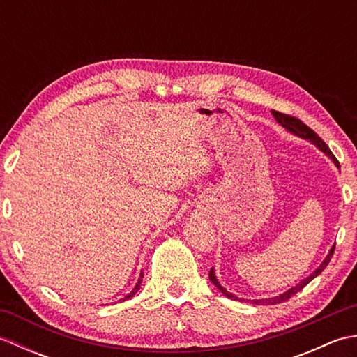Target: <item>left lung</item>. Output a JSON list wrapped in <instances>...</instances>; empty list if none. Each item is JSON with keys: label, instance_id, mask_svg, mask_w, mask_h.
Listing matches in <instances>:
<instances>
[{"label": "left lung", "instance_id": "left-lung-1", "mask_svg": "<svg viewBox=\"0 0 357 357\" xmlns=\"http://www.w3.org/2000/svg\"><path fill=\"white\" fill-rule=\"evenodd\" d=\"M271 113H273V116H275V119L278 121V123L282 126L284 128H287L288 132L290 133H293V135H296V136H299V138H302V139H307V141H310L312 144H314V146L319 149V150H322L325 155H327L333 162L336 164V167L337 169H340L339 167V162H337V159L335 158V155L331 153L330 151V149L327 147V144H325L319 136H317L312 128H310L308 126H305L304 123H302L301 119H298V118H294V116H290V115H284V113H280V112H276V110H271ZM333 253H335V245L331 247V250H330V253L325 256V259L322 261V264L319 265V267H317L312 275L310 276H307L305 279H302L299 284H296L294 287H291L290 290H287L285 293H282V294H279V296H275V298H268V299H253L252 301V304H255V305H276V304H280V302H285V301H288L291 298L293 294H296L298 291H301L302 288H304L308 282H312V280L316 278V276H319L321 273L325 270V267H327L328 265V262H330V259H331V256H333ZM208 278H210V280L211 282L215 284V287L218 288L219 291H221L224 296H227V298L229 299H233V301H244V299H239L238 296H234V294H231V293H229L225 290V288L219 284V280L216 279V275H215V270L211 268L210 270V273H208ZM247 302H250V301H247Z\"/></svg>", "mask_w": 357, "mask_h": 357}]
</instances>
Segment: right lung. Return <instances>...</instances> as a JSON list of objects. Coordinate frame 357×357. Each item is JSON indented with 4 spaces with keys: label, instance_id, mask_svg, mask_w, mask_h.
<instances>
[{
    "label": "right lung",
    "instance_id": "right-lung-1",
    "mask_svg": "<svg viewBox=\"0 0 357 357\" xmlns=\"http://www.w3.org/2000/svg\"><path fill=\"white\" fill-rule=\"evenodd\" d=\"M142 271H141V276H139V280H138V282H136V285H135V288H133V290L130 291V293H128V294H126V298H123V299H121V301H127V299H130V298H133V296L136 294V291H138L139 290V287H141V280H142Z\"/></svg>",
    "mask_w": 357,
    "mask_h": 357
}]
</instances>
